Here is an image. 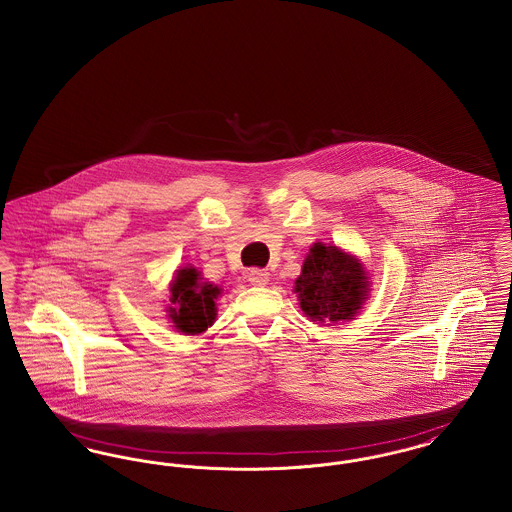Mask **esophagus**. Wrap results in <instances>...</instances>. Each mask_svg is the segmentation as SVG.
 <instances>
[{
  "instance_id": "esophagus-1",
  "label": "esophagus",
  "mask_w": 512,
  "mask_h": 512,
  "mask_svg": "<svg viewBox=\"0 0 512 512\" xmlns=\"http://www.w3.org/2000/svg\"><path fill=\"white\" fill-rule=\"evenodd\" d=\"M247 280L253 284V286H265L268 282V272L263 268H251L247 272Z\"/></svg>"
}]
</instances>
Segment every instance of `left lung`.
I'll use <instances>...</instances> for the list:
<instances>
[{
  "mask_svg": "<svg viewBox=\"0 0 512 512\" xmlns=\"http://www.w3.org/2000/svg\"><path fill=\"white\" fill-rule=\"evenodd\" d=\"M295 293L303 313L328 326L357 315L368 295V278L363 265L336 245L311 247Z\"/></svg>",
  "mask_w": 512,
  "mask_h": 512,
  "instance_id": "left-lung-1",
  "label": "left lung"
}]
</instances>
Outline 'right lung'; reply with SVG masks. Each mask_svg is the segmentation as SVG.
Wrapping results in <instances>:
<instances>
[{
    "mask_svg": "<svg viewBox=\"0 0 512 512\" xmlns=\"http://www.w3.org/2000/svg\"><path fill=\"white\" fill-rule=\"evenodd\" d=\"M171 315L176 330L184 334L205 332L217 317L215 299L220 290L213 284L201 282L195 268H180L171 288Z\"/></svg>",
    "mask_w": 512,
    "mask_h": 512,
    "instance_id": "add662e5",
    "label": "right lung"
}]
</instances>
